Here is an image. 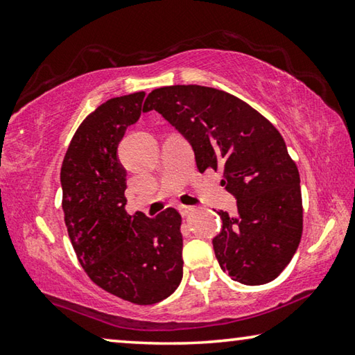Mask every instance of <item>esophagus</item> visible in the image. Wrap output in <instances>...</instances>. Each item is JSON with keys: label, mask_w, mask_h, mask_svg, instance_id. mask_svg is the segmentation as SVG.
Returning <instances> with one entry per match:
<instances>
[{"label": "esophagus", "mask_w": 355, "mask_h": 355, "mask_svg": "<svg viewBox=\"0 0 355 355\" xmlns=\"http://www.w3.org/2000/svg\"><path fill=\"white\" fill-rule=\"evenodd\" d=\"M178 209H180V213H182L183 216H189L191 213L196 211V208L191 207V205H180Z\"/></svg>", "instance_id": "obj_1"}]
</instances>
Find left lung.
<instances>
[{
    "mask_svg": "<svg viewBox=\"0 0 355 355\" xmlns=\"http://www.w3.org/2000/svg\"><path fill=\"white\" fill-rule=\"evenodd\" d=\"M142 111L159 112L184 136L199 172L224 169L220 184L238 213L218 211L213 249L222 271L244 285L274 280L302 236L299 171L277 128L235 95L196 84L155 89Z\"/></svg>",
    "mask_w": 355,
    "mask_h": 355,
    "instance_id": "1",
    "label": "left lung"
}]
</instances>
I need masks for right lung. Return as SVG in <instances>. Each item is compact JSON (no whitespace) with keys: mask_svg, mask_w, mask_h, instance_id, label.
Returning a JSON list of instances; mask_svg holds the SVG:
<instances>
[{"mask_svg":"<svg viewBox=\"0 0 355 355\" xmlns=\"http://www.w3.org/2000/svg\"><path fill=\"white\" fill-rule=\"evenodd\" d=\"M146 92L100 105L78 127L61 167L62 209L71 245L95 285L128 302L152 305L183 277L182 216H130L127 171L117 156L125 131L141 117Z\"/></svg>","mask_w":355,"mask_h":355,"instance_id":"obj_1","label":"right lung"}]
</instances>
